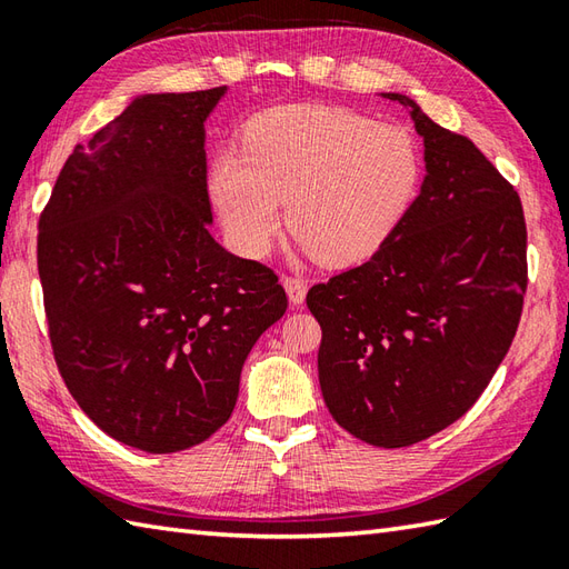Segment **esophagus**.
Here are the masks:
<instances>
[{
  "instance_id": "1",
  "label": "esophagus",
  "mask_w": 569,
  "mask_h": 569,
  "mask_svg": "<svg viewBox=\"0 0 569 569\" xmlns=\"http://www.w3.org/2000/svg\"><path fill=\"white\" fill-rule=\"evenodd\" d=\"M283 288H286V293H288V300H291V306H303V300H306V293H308V283L303 281V278H298V276H286L283 278Z\"/></svg>"
}]
</instances>
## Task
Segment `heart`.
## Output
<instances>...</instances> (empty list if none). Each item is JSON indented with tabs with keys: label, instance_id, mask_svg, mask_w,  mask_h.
I'll list each match as a JSON object with an SVG mask.
<instances>
[{
	"label": "heart",
	"instance_id": "heart-1",
	"mask_svg": "<svg viewBox=\"0 0 569 569\" xmlns=\"http://www.w3.org/2000/svg\"><path fill=\"white\" fill-rule=\"evenodd\" d=\"M420 147L401 124L342 107L286 104L251 117L241 151L212 156L208 190L232 247L271 249L286 222L325 266L371 257L413 202Z\"/></svg>",
	"mask_w": 569,
	"mask_h": 569
}]
</instances>
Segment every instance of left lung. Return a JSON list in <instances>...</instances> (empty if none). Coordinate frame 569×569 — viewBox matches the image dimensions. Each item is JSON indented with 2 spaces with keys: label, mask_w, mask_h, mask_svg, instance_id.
I'll use <instances>...</instances> for the list:
<instances>
[{
  "label": "left lung",
  "mask_w": 569,
  "mask_h": 569,
  "mask_svg": "<svg viewBox=\"0 0 569 569\" xmlns=\"http://www.w3.org/2000/svg\"><path fill=\"white\" fill-rule=\"evenodd\" d=\"M422 139L418 198L377 253L308 291L322 328L325 406L355 438L408 447L452 426L499 369L521 320L518 192L467 137L401 92Z\"/></svg>",
  "instance_id": "obj_1"
}]
</instances>
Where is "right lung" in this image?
<instances>
[{
  "mask_svg": "<svg viewBox=\"0 0 569 569\" xmlns=\"http://www.w3.org/2000/svg\"><path fill=\"white\" fill-rule=\"evenodd\" d=\"M227 90L137 94L70 153L39 220L60 377L94 426L153 455L224 426L288 308L271 269L210 234L204 122Z\"/></svg>",
  "mask_w": 569,
  "mask_h": 569,
  "instance_id": "add662e5",
  "label": "right lung"
}]
</instances>
